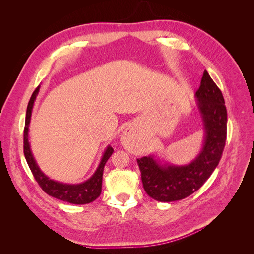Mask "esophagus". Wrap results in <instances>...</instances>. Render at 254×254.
Listing matches in <instances>:
<instances>
[{
  "instance_id": "esophagus-1",
  "label": "esophagus",
  "mask_w": 254,
  "mask_h": 254,
  "mask_svg": "<svg viewBox=\"0 0 254 254\" xmlns=\"http://www.w3.org/2000/svg\"><path fill=\"white\" fill-rule=\"evenodd\" d=\"M121 143L125 146L126 148H134L136 147V136L133 129L127 128L124 132H123L121 136Z\"/></svg>"
}]
</instances>
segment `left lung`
I'll list each match as a JSON object with an SVG mask.
<instances>
[{"label":"left lung","instance_id":"1","mask_svg":"<svg viewBox=\"0 0 254 254\" xmlns=\"http://www.w3.org/2000/svg\"><path fill=\"white\" fill-rule=\"evenodd\" d=\"M195 102L204 131L201 149L188 164L176 165L149 155L137 159L143 187L148 196L161 202L181 200L202 187L218 165L227 137L225 99L206 70Z\"/></svg>","mask_w":254,"mask_h":254}]
</instances>
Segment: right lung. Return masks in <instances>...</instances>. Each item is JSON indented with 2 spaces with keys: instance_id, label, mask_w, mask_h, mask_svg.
<instances>
[{
  "instance_id": "1",
  "label": "right lung",
  "mask_w": 254,
  "mask_h": 254,
  "mask_svg": "<svg viewBox=\"0 0 254 254\" xmlns=\"http://www.w3.org/2000/svg\"><path fill=\"white\" fill-rule=\"evenodd\" d=\"M39 90H40V86H38V88L34 91L32 97H30L28 106H27V110H26V118H25L24 156L30 171H32L35 179L37 180L38 183H39L41 189L45 191V193L54 198H57L59 200L70 202L73 204H87L94 201L102 193L104 167H105V164L107 163V161H108V159L113 153V148L110 145L107 146L103 153L101 162H99L96 168V171L86 181L73 184V183H64V182H59L54 179H51L49 176H47L41 171V168L39 167V165H38L28 141L29 124H30V120H32L33 108H34L38 93H39Z\"/></svg>"
}]
</instances>
